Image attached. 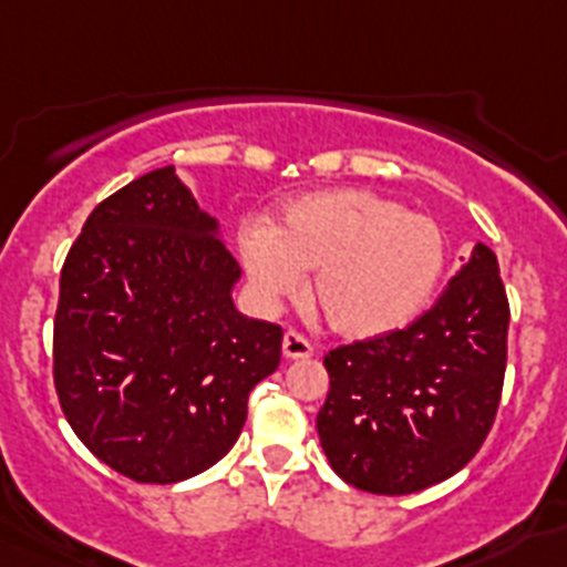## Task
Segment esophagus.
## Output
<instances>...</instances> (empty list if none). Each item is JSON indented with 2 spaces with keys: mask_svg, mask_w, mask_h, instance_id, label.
<instances>
[{
  "mask_svg": "<svg viewBox=\"0 0 567 567\" xmlns=\"http://www.w3.org/2000/svg\"><path fill=\"white\" fill-rule=\"evenodd\" d=\"M312 354H315L312 343H309L303 334L292 332V329H289V332H284V358L307 360V358H312Z\"/></svg>",
  "mask_w": 567,
  "mask_h": 567,
  "instance_id": "obj_1",
  "label": "esophagus"
}]
</instances>
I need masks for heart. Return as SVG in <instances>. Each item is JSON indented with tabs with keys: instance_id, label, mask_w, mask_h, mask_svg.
<instances>
[{
	"instance_id": "1",
	"label": "heart",
	"mask_w": 567,
	"mask_h": 567,
	"mask_svg": "<svg viewBox=\"0 0 567 567\" xmlns=\"http://www.w3.org/2000/svg\"><path fill=\"white\" fill-rule=\"evenodd\" d=\"M445 252L434 218L363 187L298 195L272 227L249 221L238 233L255 303L275 309L298 298L303 272H312V307L346 340L409 327L437 292Z\"/></svg>"
}]
</instances>
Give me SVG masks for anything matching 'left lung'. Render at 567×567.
Listing matches in <instances>:
<instances>
[{
	"label": "left lung",
	"instance_id": "1",
	"mask_svg": "<svg viewBox=\"0 0 567 567\" xmlns=\"http://www.w3.org/2000/svg\"><path fill=\"white\" fill-rule=\"evenodd\" d=\"M508 318L497 255L477 244L414 323L332 349L318 434L340 477L398 497L468 465L497 417Z\"/></svg>",
	"mask_w": 567,
	"mask_h": 567
}]
</instances>
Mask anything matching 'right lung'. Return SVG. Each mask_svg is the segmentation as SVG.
<instances>
[{
	"instance_id": "add662e5",
	"label": "right lung",
	"mask_w": 567,
	"mask_h": 567,
	"mask_svg": "<svg viewBox=\"0 0 567 567\" xmlns=\"http://www.w3.org/2000/svg\"><path fill=\"white\" fill-rule=\"evenodd\" d=\"M238 260L175 167L104 198L70 247L53 320V383L76 437L135 483L215 465L247 423L284 332L240 315Z\"/></svg>"
}]
</instances>
